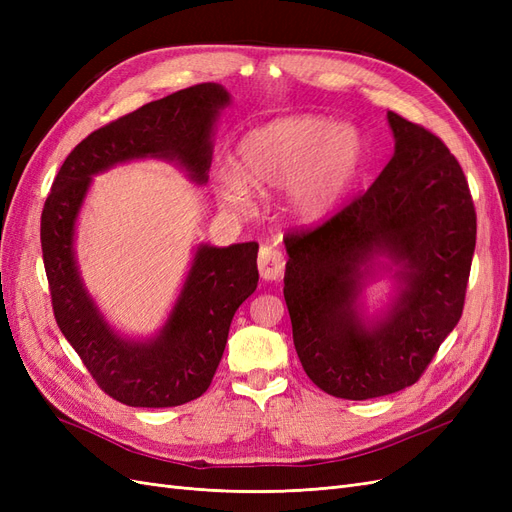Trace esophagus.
Here are the masks:
<instances>
[{
    "label": "esophagus",
    "instance_id": "esophagus-1",
    "mask_svg": "<svg viewBox=\"0 0 512 512\" xmlns=\"http://www.w3.org/2000/svg\"><path fill=\"white\" fill-rule=\"evenodd\" d=\"M258 269L262 280H280L286 269L284 252L275 250V247H262L258 256Z\"/></svg>",
    "mask_w": 512,
    "mask_h": 512
}]
</instances>
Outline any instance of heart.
Segmentation results:
<instances>
[{
    "mask_svg": "<svg viewBox=\"0 0 512 512\" xmlns=\"http://www.w3.org/2000/svg\"><path fill=\"white\" fill-rule=\"evenodd\" d=\"M363 138L354 128L322 117H290L247 134L235 158L237 177L220 179V198L247 211L250 190L286 188L290 209L318 220L346 194L363 164Z\"/></svg>",
    "mask_w": 512,
    "mask_h": 512,
    "instance_id": "heart-1",
    "label": "heart"
}]
</instances>
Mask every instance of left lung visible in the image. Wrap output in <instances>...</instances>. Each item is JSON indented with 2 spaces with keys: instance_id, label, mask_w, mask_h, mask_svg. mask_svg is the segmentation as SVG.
<instances>
[{
  "instance_id": "1",
  "label": "left lung",
  "mask_w": 512,
  "mask_h": 512,
  "mask_svg": "<svg viewBox=\"0 0 512 512\" xmlns=\"http://www.w3.org/2000/svg\"><path fill=\"white\" fill-rule=\"evenodd\" d=\"M395 153L367 192L284 237V299L294 348L318 389L342 399L397 393L425 374L466 303L476 211L466 175L433 132L389 113ZM376 253L405 265L390 320L353 314L360 267Z\"/></svg>"
}]
</instances>
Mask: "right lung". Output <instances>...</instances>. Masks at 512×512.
Instances as JSON below:
<instances>
[{
    "label": "right lung",
    "instance_id": "1",
    "mask_svg": "<svg viewBox=\"0 0 512 512\" xmlns=\"http://www.w3.org/2000/svg\"><path fill=\"white\" fill-rule=\"evenodd\" d=\"M228 100L224 87L200 83L106 123L70 151L46 196L40 241L57 327L100 389L132 408H173L209 389L232 316L256 290L258 243L200 245L166 327L134 344L108 329L87 297L72 252L74 220L91 175L117 162L168 158L205 183L211 130Z\"/></svg>",
    "mask_w": 512,
    "mask_h": 512
}]
</instances>
